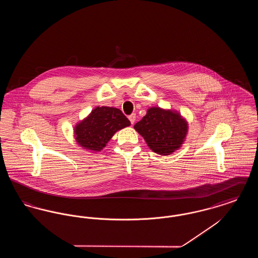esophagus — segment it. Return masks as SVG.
<instances>
[{
  "mask_svg": "<svg viewBox=\"0 0 258 258\" xmlns=\"http://www.w3.org/2000/svg\"><path fill=\"white\" fill-rule=\"evenodd\" d=\"M135 118H136V115H135V114H132V115H130V116H128V120L131 121L132 124H134V123H135Z\"/></svg>",
  "mask_w": 258,
  "mask_h": 258,
  "instance_id": "1",
  "label": "esophagus"
}]
</instances>
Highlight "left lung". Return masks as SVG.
Listing matches in <instances>:
<instances>
[{
	"mask_svg": "<svg viewBox=\"0 0 258 258\" xmlns=\"http://www.w3.org/2000/svg\"><path fill=\"white\" fill-rule=\"evenodd\" d=\"M134 127L153 152L168 156L183 145L188 123L177 111L150 107Z\"/></svg>",
	"mask_w": 258,
	"mask_h": 258,
	"instance_id": "obj_1",
	"label": "left lung"
}]
</instances>
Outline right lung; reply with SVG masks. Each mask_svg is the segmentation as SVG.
<instances>
[{
    "mask_svg": "<svg viewBox=\"0 0 258 258\" xmlns=\"http://www.w3.org/2000/svg\"><path fill=\"white\" fill-rule=\"evenodd\" d=\"M128 125L131 122L120 109L98 106L74 126V137L80 147L100 152L113 135Z\"/></svg>",
    "mask_w": 258,
    "mask_h": 258,
    "instance_id": "obj_1",
    "label": "right lung"
}]
</instances>
